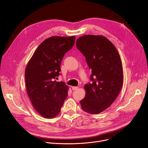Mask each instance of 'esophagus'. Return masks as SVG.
I'll use <instances>...</instances> for the list:
<instances>
[{
  "mask_svg": "<svg viewBox=\"0 0 148 148\" xmlns=\"http://www.w3.org/2000/svg\"><path fill=\"white\" fill-rule=\"evenodd\" d=\"M78 89V86H72V89L73 90H77V89Z\"/></svg>",
  "mask_w": 148,
  "mask_h": 148,
  "instance_id": "obj_1",
  "label": "esophagus"
}]
</instances>
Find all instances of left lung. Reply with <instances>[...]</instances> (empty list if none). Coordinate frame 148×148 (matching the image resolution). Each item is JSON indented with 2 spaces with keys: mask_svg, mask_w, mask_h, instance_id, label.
Returning a JSON list of instances; mask_svg holds the SVG:
<instances>
[{
  "mask_svg": "<svg viewBox=\"0 0 148 148\" xmlns=\"http://www.w3.org/2000/svg\"><path fill=\"white\" fill-rule=\"evenodd\" d=\"M76 46L92 73L91 82L85 85L86 95L80 101L82 109L89 114H99L113 103L121 89L124 77L119 53L114 45L101 35L82 36Z\"/></svg>",
  "mask_w": 148,
  "mask_h": 148,
  "instance_id": "1",
  "label": "left lung"
}]
</instances>
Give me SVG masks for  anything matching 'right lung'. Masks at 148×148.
Segmentation results:
<instances>
[{"label": "right lung", "instance_id": "obj_1", "mask_svg": "<svg viewBox=\"0 0 148 148\" xmlns=\"http://www.w3.org/2000/svg\"><path fill=\"white\" fill-rule=\"evenodd\" d=\"M75 36H52L43 40L28 63L25 71L27 92L33 107L42 117H56L68 95L69 87L57 82L62 59L75 42Z\"/></svg>", "mask_w": 148, "mask_h": 148}]
</instances>
